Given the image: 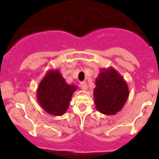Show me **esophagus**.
I'll return each instance as SVG.
<instances>
[{
    "label": "esophagus",
    "mask_w": 159,
    "mask_h": 159,
    "mask_svg": "<svg viewBox=\"0 0 159 159\" xmlns=\"http://www.w3.org/2000/svg\"><path fill=\"white\" fill-rule=\"evenodd\" d=\"M80 87L83 90H87V84L86 82H81V84H80Z\"/></svg>",
    "instance_id": "obj_1"
}]
</instances>
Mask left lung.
I'll return each mask as SVG.
<instances>
[{
	"label": "left lung",
	"instance_id": "left-lung-1",
	"mask_svg": "<svg viewBox=\"0 0 159 159\" xmlns=\"http://www.w3.org/2000/svg\"><path fill=\"white\" fill-rule=\"evenodd\" d=\"M93 97L96 108L106 115H114L123 108L129 90L127 82L113 67L101 69L96 79Z\"/></svg>",
	"mask_w": 159,
	"mask_h": 159
}]
</instances>
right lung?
Returning <instances> with one entry per match:
<instances>
[{"mask_svg": "<svg viewBox=\"0 0 159 159\" xmlns=\"http://www.w3.org/2000/svg\"><path fill=\"white\" fill-rule=\"evenodd\" d=\"M77 86L68 84L58 69H50L40 81L36 98L45 112L62 116L66 112Z\"/></svg>", "mask_w": 159, "mask_h": 159, "instance_id": "add662e5", "label": "right lung"}]
</instances>
